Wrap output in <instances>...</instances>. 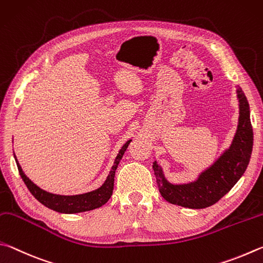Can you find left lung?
I'll use <instances>...</instances> for the list:
<instances>
[{"instance_id":"8db88e82","label":"left lung","mask_w":263,"mask_h":263,"mask_svg":"<svg viewBox=\"0 0 263 263\" xmlns=\"http://www.w3.org/2000/svg\"><path fill=\"white\" fill-rule=\"evenodd\" d=\"M237 93L240 115L232 144L196 181L187 185H171L165 180L157 163H154L159 193L170 203L192 209L213 205L231 191L246 171L253 149V128L246 96L240 87H238Z\"/></svg>"}]
</instances>
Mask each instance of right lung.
I'll use <instances>...</instances> for the list:
<instances>
[{
	"label": "right lung",
	"instance_id": "obj_1",
	"mask_svg": "<svg viewBox=\"0 0 263 263\" xmlns=\"http://www.w3.org/2000/svg\"><path fill=\"white\" fill-rule=\"evenodd\" d=\"M129 143H130V141H128L127 143L122 146V149L120 150L117 158H115L112 170H110V172L108 174L107 179H106V181L104 182V185L100 188H98V190L90 193H85V194H81V195H72V196L55 195L43 191L38 186H35L34 183L25 176L24 172L22 171V167L21 165L18 164L17 159H16V163H17L18 172H20L23 181H24L26 187L29 188L31 194L33 195L35 199L40 202V203H43L49 209L58 211V213H64V214L82 213V211H87V210L99 208V206L104 205L106 202L109 200V197L112 196L113 187H114L115 170H117L120 160H121L124 151H126V149L128 148Z\"/></svg>",
	"mask_w": 263,
	"mask_h": 263
}]
</instances>
